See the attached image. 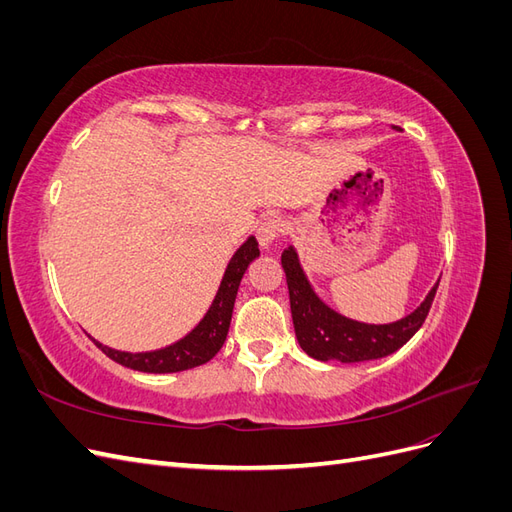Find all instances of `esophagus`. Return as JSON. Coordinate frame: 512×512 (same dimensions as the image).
Masks as SVG:
<instances>
[{"label":"esophagus","instance_id":"34e87169","mask_svg":"<svg viewBox=\"0 0 512 512\" xmlns=\"http://www.w3.org/2000/svg\"><path fill=\"white\" fill-rule=\"evenodd\" d=\"M286 230V222L282 218H277V215H271V218H267L265 222H260L258 226V241L262 247H269L277 237L282 235V232Z\"/></svg>","mask_w":512,"mask_h":512}]
</instances>
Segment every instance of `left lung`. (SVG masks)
Listing matches in <instances>:
<instances>
[{
    "label": "left lung",
    "instance_id": "obj_1",
    "mask_svg": "<svg viewBox=\"0 0 512 512\" xmlns=\"http://www.w3.org/2000/svg\"><path fill=\"white\" fill-rule=\"evenodd\" d=\"M282 267L290 292L294 333H297L301 348L318 361L361 363L393 354L423 327L438 290L436 284L425 301L406 318L391 324H367L337 314L335 309L320 301L312 284L307 282L292 245L282 254Z\"/></svg>",
    "mask_w": 512,
    "mask_h": 512
}]
</instances>
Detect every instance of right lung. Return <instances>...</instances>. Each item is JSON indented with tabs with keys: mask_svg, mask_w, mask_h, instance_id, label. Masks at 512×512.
Segmentation results:
<instances>
[{
	"mask_svg": "<svg viewBox=\"0 0 512 512\" xmlns=\"http://www.w3.org/2000/svg\"><path fill=\"white\" fill-rule=\"evenodd\" d=\"M258 256V241L256 237H250L235 252V256L230 258L218 294H215L205 318L198 322V327H194L173 346L151 352H121L96 342V339L94 344L115 363L136 371H147V374H173V371L192 369L211 361L226 342L241 277L247 267H250V262Z\"/></svg>",
	"mask_w": 512,
	"mask_h": 512,
	"instance_id": "add662e5",
	"label": "right lung"
}]
</instances>
